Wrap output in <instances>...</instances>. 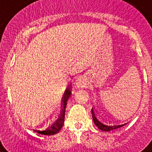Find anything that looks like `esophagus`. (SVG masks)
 <instances>
[{
  "instance_id": "1",
  "label": "esophagus",
  "mask_w": 152,
  "mask_h": 152,
  "mask_svg": "<svg viewBox=\"0 0 152 152\" xmlns=\"http://www.w3.org/2000/svg\"><path fill=\"white\" fill-rule=\"evenodd\" d=\"M75 85L77 87H85L87 85V81L86 78L83 75H78L75 77L74 81Z\"/></svg>"
}]
</instances>
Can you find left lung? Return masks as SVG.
<instances>
[{
	"label": "left lung",
	"mask_w": 152,
	"mask_h": 152,
	"mask_svg": "<svg viewBox=\"0 0 152 152\" xmlns=\"http://www.w3.org/2000/svg\"><path fill=\"white\" fill-rule=\"evenodd\" d=\"M110 108V109H108ZM136 111L135 106L121 108L104 107V109L92 107L93 120L96 126L102 131L110 132L118 129L130 121Z\"/></svg>",
	"instance_id": "obj_1"
}]
</instances>
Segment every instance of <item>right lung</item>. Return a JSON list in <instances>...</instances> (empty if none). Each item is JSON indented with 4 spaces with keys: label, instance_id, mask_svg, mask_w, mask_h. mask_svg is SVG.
Wrapping results in <instances>:
<instances>
[{
    "label": "right lung",
    "instance_id": "1",
    "mask_svg": "<svg viewBox=\"0 0 152 152\" xmlns=\"http://www.w3.org/2000/svg\"><path fill=\"white\" fill-rule=\"evenodd\" d=\"M71 85H68L64 89L63 93H61L54 108L46 115L44 121H42L34 124L26 123L28 126L36 132L45 135H52L59 132L65 121V108L67 100L71 94Z\"/></svg>",
    "mask_w": 152,
    "mask_h": 152
}]
</instances>
